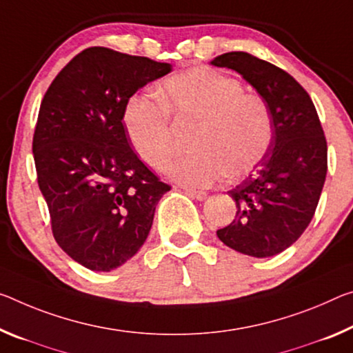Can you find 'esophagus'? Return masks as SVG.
<instances>
[{"label":"esophagus","instance_id":"esophagus-1","mask_svg":"<svg viewBox=\"0 0 353 353\" xmlns=\"http://www.w3.org/2000/svg\"><path fill=\"white\" fill-rule=\"evenodd\" d=\"M183 190H185V193L193 199L204 201L207 198V192H203V190H194V188H183Z\"/></svg>","mask_w":353,"mask_h":353}]
</instances>
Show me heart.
<instances>
[{
  "mask_svg": "<svg viewBox=\"0 0 353 353\" xmlns=\"http://www.w3.org/2000/svg\"><path fill=\"white\" fill-rule=\"evenodd\" d=\"M160 102L135 94L122 113L128 143L154 170H163L172 150L170 114L196 121L194 152L168 166L172 179L185 185H212L247 176L264 160L273 141V116L264 99L245 94L236 78L209 67L172 75L157 89Z\"/></svg>",
  "mask_w": 353,
  "mask_h": 353,
  "instance_id": "obj_1",
  "label": "heart"
}]
</instances>
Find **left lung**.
I'll use <instances>...</instances> for the list:
<instances>
[{"instance_id": "8db88e82", "label": "left lung", "mask_w": 353, "mask_h": 353, "mask_svg": "<svg viewBox=\"0 0 353 353\" xmlns=\"http://www.w3.org/2000/svg\"><path fill=\"white\" fill-rule=\"evenodd\" d=\"M210 64L242 75L273 116L272 146L251 174L228 192L236 201V218L216 236L242 254L275 256L305 232L325 182L327 139L316 106L294 77L250 53H225Z\"/></svg>"}]
</instances>
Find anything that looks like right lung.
Here are the masks:
<instances>
[{
    "label": "right lung",
    "mask_w": 353,
    "mask_h": 353,
    "mask_svg": "<svg viewBox=\"0 0 353 353\" xmlns=\"http://www.w3.org/2000/svg\"><path fill=\"white\" fill-rule=\"evenodd\" d=\"M171 64L105 47L78 53L47 89L32 154L53 237L72 259L110 272L138 253L171 187L133 152L122 124L139 88Z\"/></svg>",
    "instance_id": "1"
}]
</instances>
